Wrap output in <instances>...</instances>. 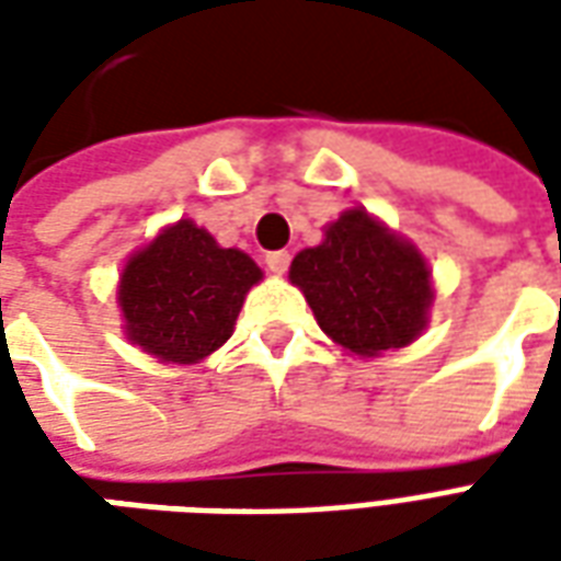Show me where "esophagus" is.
Wrapping results in <instances>:
<instances>
[{
	"instance_id": "1",
	"label": "esophagus",
	"mask_w": 561,
	"mask_h": 561,
	"mask_svg": "<svg viewBox=\"0 0 561 561\" xmlns=\"http://www.w3.org/2000/svg\"><path fill=\"white\" fill-rule=\"evenodd\" d=\"M288 264H291V255H288L285 249H279V252H270L267 255V270L270 273H276V276H282V273L288 270Z\"/></svg>"
}]
</instances>
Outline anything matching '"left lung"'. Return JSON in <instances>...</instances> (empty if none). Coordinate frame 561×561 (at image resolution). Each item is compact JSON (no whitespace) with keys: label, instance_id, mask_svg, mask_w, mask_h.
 I'll return each mask as SVG.
<instances>
[{"label":"left lung","instance_id":"obj_1","mask_svg":"<svg viewBox=\"0 0 561 561\" xmlns=\"http://www.w3.org/2000/svg\"><path fill=\"white\" fill-rule=\"evenodd\" d=\"M288 276L312 306L318 328L345 352L378 357L426 328L433 304L426 261L364 207L330 221L321 245L294 257Z\"/></svg>","mask_w":561,"mask_h":561}]
</instances>
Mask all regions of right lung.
<instances>
[{"label":"right lung","instance_id":"obj_1","mask_svg":"<svg viewBox=\"0 0 561 561\" xmlns=\"http://www.w3.org/2000/svg\"><path fill=\"white\" fill-rule=\"evenodd\" d=\"M261 267L240 249L180 219L135 255L119 276L126 336L161 364H197L233 333L245 294Z\"/></svg>","mask_w":561,"mask_h":561}]
</instances>
